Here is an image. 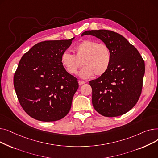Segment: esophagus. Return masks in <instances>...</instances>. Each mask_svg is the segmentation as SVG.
I'll list each match as a JSON object with an SVG mask.
<instances>
[{"label": "esophagus", "mask_w": 158, "mask_h": 158, "mask_svg": "<svg viewBox=\"0 0 158 158\" xmlns=\"http://www.w3.org/2000/svg\"><path fill=\"white\" fill-rule=\"evenodd\" d=\"M79 85H80V86H81V85H84V84H85L86 83V82H85V81H79Z\"/></svg>", "instance_id": "34e87169"}]
</instances>
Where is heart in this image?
<instances>
[{
  "label": "heart",
  "instance_id": "1",
  "mask_svg": "<svg viewBox=\"0 0 158 158\" xmlns=\"http://www.w3.org/2000/svg\"><path fill=\"white\" fill-rule=\"evenodd\" d=\"M61 61L68 73L75 75L82 64L79 76L84 79L92 77L94 73L100 76L104 74L111 61V53L109 47L105 44H98L92 40L82 41L74 48V55L64 52Z\"/></svg>",
  "mask_w": 158,
  "mask_h": 158
}]
</instances>
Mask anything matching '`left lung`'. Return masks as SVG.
Masks as SVG:
<instances>
[{
    "label": "left lung",
    "instance_id": "1",
    "mask_svg": "<svg viewBox=\"0 0 158 158\" xmlns=\"http://www.w3.org/2000/svg\"><path fill=\"white\" fill-rule=\"evenodd\" d=\"M109 47L111 61L107 71L90 81L95 110L107 117L126 113L138 102L142 89L145 63L138 50L118 33L105 29L86 31Z\"/></svg>",
    "mask_w": 158,
    "mask_h": 158
}]
</instances>
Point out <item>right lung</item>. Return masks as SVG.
I'll return each instance as SVG.
<instances>
[{
    "mask_svg": "<svg viewBox=\"0 0 158 158\" xmlns=\"http://www.w3.org/2000/svg\"><path fill=\"white\" fill-rule=\"evenodd\" d=\"M74 38L41 41L21 58L14 87L22 108L32 118L53 122L69 112L79 85L63 67L61 56Z\"/></svg>",
    "mask_w": 158,
    "mask_h": 158,
    "instance_id": "obj_1",
    "label": "right lung"
}]
</instances>
